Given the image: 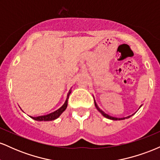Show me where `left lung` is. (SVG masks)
I'll return each instance as SVG.
<instances>
[{
	"instance_id": "obj_1",
	"label": "left lung",
	"mask_w": 160,
	"mask_h": 160,
	"mask_svg": "<svg viewBox=\"0 0 160 160\" xmlns=\"http://www.w3.org/2000/svg\"><path fill=\"white\" fill-rule=\"evenodd\" d=\"M95 107H96V108H97V110H98V111L100 112L101 113H102V115L104 116V117H106V118H108V119H110V120H125V119H127V118H129L130 117H132V115H131V116H128V117H122V118H117V117H111V116H109L108 114H107V113H104V112L103 111H102V110L100 109V108H99L98 106H97V104H96V103H95Z\"/></svg>"
}]
</instances>
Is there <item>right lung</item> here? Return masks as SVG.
<instances>
[{
	"mask_svg": "<svg viewBox=\"0 0 160 160\" xmlns=\"http://www.w3.org/2000/svg\"><path fill=\"white\" fill-rule=\"evenodd\" d=\"M71 92V90H70L68 94L67 99H66L65 104H64L63 105H62V107L59 108V109L57 110V111L52 112V113H49V114H47V115L39 116V117H32V119H34V120H37V121H50V120H56V119L58 118V117H59V116L61 115L62 113H63V111H65L66 108H67V106H68V100L70 93Z\"/></svg>",
	"mask_w": 160,
	"mask_h": 160,
	"instance_id": "obj_1",
	"label": "right lung"
}]
</instances>
